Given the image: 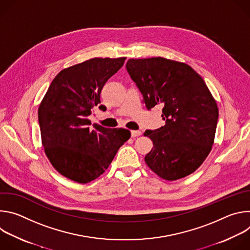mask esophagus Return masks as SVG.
<instances>
[{
    "mask_svg": "<svg viewBox=\"0 0 250 250\" xmlns=\"http://www.w3.org/2000/svg\"><path fill=\"white\" fill-rule=\"evenodd\" d=\"M141 134L140 130H131V137H136Z\"/></svg>",
    "mask_w": 250,
    "mask_h": 250,
    "instance_id": "obj_1",
    "label": "esophagus"
}]
</instances>
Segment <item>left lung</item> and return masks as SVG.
<instances>
[{
	"label": "left lung",
	"instance_id": "obj_1",
	"mask_svg": "<svg viewBox=\"0 0 250 250\" xmlns=\"http://www.w3.org/2000/svg\"><path fill=\"white\" fill-rule=\"evenodd\" d=\"M125 67L147 110L163 106L165 125L144 133L153 142L146 163L168 181L192 174L211 150L219 119L205 81L188 64L163 57L128 59Z\"/></svg>",
	"mask_w": 250,
	"mask_h": 250
}]
</instances>
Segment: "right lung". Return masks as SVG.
<instances>
[{"instance_id": "obj_1", "label": "right lung", "mask_w": 250, "mask_h": 250, "mask_svg": "<svg viewBox=\"0 0 250 250\" xmlns=\"http://www.w3.org/2000/svg\"><path fill=\"white\" fill-rule=\"evenodd\" d=\"M125 60V57H97L61 70L40 104L44 152L52 166L70 180L82 184L95 180L130 137L125 128L112 129L100 125L90 128L88 119L101 103L104 85Z\"/></svg>"}]
</instances>
